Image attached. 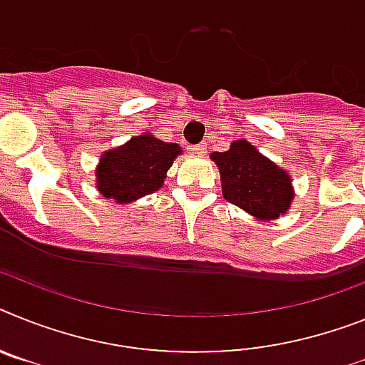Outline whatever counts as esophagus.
<instances>
[{"label": "esophagus", "instance_id": "esophagus-1", "mask_svg": "<svg viewBox=\"0 0 365 365\" xmlns=\"http://www.w3.org/2000/svg\"><path fill=\"white\" fill-rule=\"evenodd\" d=\"M206 148H207V146H206V143H200V145H195V146H191V148H189V150H191L192 154H197V155H204V154H206Z\"/></svg>", "mask_w": 365, "mask_h": 365}]
</instances>
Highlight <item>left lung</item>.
<instances>
[{"mask_svg": "<svg viewBox=\"0 0 365 365\" xmlns=\"http://www.w3.org/2000/svg\"><path fill=\"white\" fill-rule=\"evenodd\" d=\"M222 182V197L259 220L284 215L295 197L292 178L250 145L234 140L226 152H213Z\"/></svg>", "mask_w": 365, "mask_h": 365, "instance_id": "8db88e82", "label": "left lung"}]
</instances>
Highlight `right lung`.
<instances>
[{
	"instance_id": "add662e5",
	"label": "right lung",
	"mask_w": 365,
	"mask_h": 365,
	"mask_svg": "<svg viewBox=\"0 0 365 365\" xmlns=\"http://www.w3.org/2000/svg\"><path fill=\"white\" fill-rule=\"evenodd\" d=\"M182 148L152 133L131 137L125 145L107 150L96 167V187L106 198L130 204L161 189L167 170Z\"/></svg>"
}]
</instances>
